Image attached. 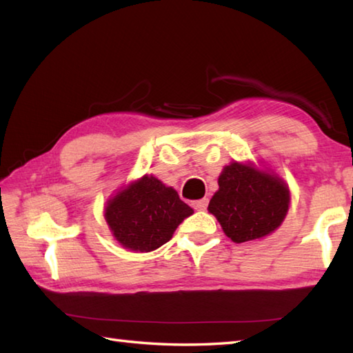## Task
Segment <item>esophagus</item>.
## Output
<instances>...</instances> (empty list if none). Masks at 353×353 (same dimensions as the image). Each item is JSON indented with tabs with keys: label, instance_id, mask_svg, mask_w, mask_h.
Here are the masks:
<instances>
[{
	"label": "esophagus",
	"instance_id": "esophagus-1",
	"mask_svg": "<svg viewBox=\"0 0 353 353\" xmlns=\"http://www.w3.org/2000/svg\"><path fill=\"white\" fill-rule=\"evenodd\" d=\"M208 203H209V200L205 197V199L192 201V206H194V209H197V211H205V209L208 208Z\"/></svg>",
	"mask_w": 353,
	"mask_h": 353
}]
</instances>
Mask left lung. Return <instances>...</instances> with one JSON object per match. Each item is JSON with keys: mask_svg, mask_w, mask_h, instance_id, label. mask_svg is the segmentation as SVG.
Instances as JSON below:
<instances>
[{"mask_svg": "<svg viewBox=\"0 0 353 353\" xmlns=\"http://www.w3.org/2000/svg\"><path fill=\"white\" fill-rule=\"evenodd\" d=\"M290 208V190L281 177L232 162L223 168L208 211L236 244L261 239L281 226Z\"/></svg>", "mask_w": 353, "mask_h": 353, "instance_id": "left-lung-1", "label": "left lung"}]
</instances>
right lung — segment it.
Instances as JSON below:
<instances>
[{
	"mask_svg": "<svg viewBox=\"0 0 353 353\" xmlns=\"http://www.w3.org/2000/svg\"><path fill=\"white\" fill-rule=\"evenodd\" d=\"M194 211L171 186L145 174L108 200L104 219L124 249L152 252L168 243Z\"/></svg>",
	"mask_w": 353,
	"mask_h": 353,
	"instance_id": "right-lung-1",
	"label": "right lung"
}]
</instances>
